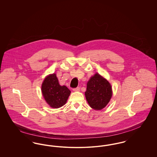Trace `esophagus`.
I'll list each match as a JSON object with an SVG mask.
<instances>
[{"mask_svg": "<svg viewBox=\"0 0 157 157\" xmlns=\"http://www.w3.org/2000/svg\"><path fill=\"white\" fill-rule=\"evenodd\" d=\"M73 90L75 91V92L79 91V90H80V88H79V87H77V88H74Z\"/></svg>", "mask_w": 157, "mask_h": 157, "instance_id": "1", "label": "esophagus"}]
</instances>
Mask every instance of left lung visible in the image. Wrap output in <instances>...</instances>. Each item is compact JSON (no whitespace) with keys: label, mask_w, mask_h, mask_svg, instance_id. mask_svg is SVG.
<instances>
[{"label":"left lung","mask_w":157,"mask_h":157,"mask_svg":"<svg viewBox=\"0 0 157 157\" xmlns=\"http://www.w3.org/2000/svg\"><path fill=\"white\" fill-rule=\"evenodd\" d=\"M85 95L92 108L101 110L107 105L112 97V87L105 78L97 73L87 83Z\"/></svg>","instance_id":"left-lung-1"}]
</instances>
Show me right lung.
I'll return each mask as SVG.
<instances>
[{
	"label": "right lung",
	"mask_w": 157,
	"mask_h": 157,
	"mask_svg": "<svg viewBox=\"0 0 157 157\" xmlns=\"http://www.w3.org/2000/svg\"><path fill=\"white\" fill-rule=\"evenodd\" d=\"M41 89L46 102L53 108H58L65 104L71 94V90L66 86L60 85L55 74L45 78Z\"/></svg>",
	"instance_id": "add662e5"
}]
</instances>
